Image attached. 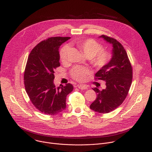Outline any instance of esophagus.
<instances>
[{
    "label": "esophagus",
    "mask_w": 152,
    "mask_h": 152,
    "mask_svg": "<svg viewBox=\"0 0 152 152\" xmlns=\"http://www.w3.org/2000/svg\"><path fill=\"white\" fill-rule=\"evenodd\" d=\"M77 87L79 88V89L81 90H85L88 88V86L86 85H83V84H79L77 85Z\"/></svg>",
    "instance_id": "obj_1"
}]
</instances>
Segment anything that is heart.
<instances>
[{"label":"heart","instance_id":"b5f03b06","mask_svg":"<svg viewBox=\"0 0 152 152\" xmlns=\"http://www.w3.org/2000/svg\"><path fill=\"white\" fill-rule=\"evenodd\" d=\"M76 45L88 58H90L91 63L97 69H102L110 62L111 55L107 51L102 50V46L93 39H80L75 42ZM70 48L68 45L64 46L59 52V58L61 62L67 61ZM89 70L85 67L75 66L70 71V75L75 80L83 82L89 75Z\"/></svg>","mask_w":152,"mask_h":152}]
</instances>
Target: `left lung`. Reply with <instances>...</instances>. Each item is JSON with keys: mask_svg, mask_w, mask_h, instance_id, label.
Instances as JSON below:
<instances>
[{"mask_svg": "<svg viewBox=\"0 0 152 152\" xmlns=\"http://www.w3.org/2000/svg\"><path fill=\"white\" fill-rule=\"evenodd\" d=\"M99 37L113 45V56L107 66L95 75V79L106 82V87L102 91L96 87L92 88L97 93V97L90 107L104 114L115 110L125 100L132 81V67L121 43L104 35Z\"/></svg>", "mask_w": 152, "mask_h": 152, "instance_id": "left-lung-1", "label": "left lung"}]
</instances>
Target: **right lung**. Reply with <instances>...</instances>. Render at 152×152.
Returning <instances> with one entry per match:
<instances>
[{
    "label": "right lung",
    "instance_id": "add662e5",
    "mask_svg": "<svg viewBox=\"0 0 152 152\" xmlns=\"http://www.w3.org/2000/svg\"><path fill=\"white\" fill-rule=\"evenodd\" d=\"M70 37H55L41 41L31 52L24 73L26 91L34 106L42 113L56 115L66 107L71 83L55 87L54 70L60 66L59 49Z\"/></svg>",
    "mask_w": 152,
    "mask_h": 152
}]
</instances>
